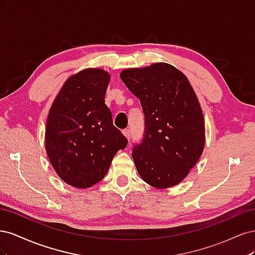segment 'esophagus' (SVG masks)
<instances>
[{"mask_svg":"<svg viewBox=\"0 0 255 255\" xmlns=\"http://www.w3.org/2000/svg\"><path fill=\"white\" fill-rule=\"evenodd\" d=\"M122 133H123V135H125L128 139H129L130 138V132H129V129L128 128H125L122 130Z\"/></svg>","mask_w":255,"mask_h":255,"instance_id":"obj_1","label":"esophagus"}]
</instances>
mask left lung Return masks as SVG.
Segmentation results:
<instances>
[{"label":"left lung","mask_w":255,"mask_h":255,"mask_svg":"<svg viewBox=\"0 0 255 255\" xmlns=\"http://www.w3.org/2000/svg\"><path fill=\"white\" fill-rule=\"evenodd\" d=\"M122 82L140 100L144 132L133 146L141 179L156 188L179 184L203 152L204 118L187 78L171 65L158 63L127 69Z\"/></svg>","instance_id":"left-lung-1"}]
</instances>
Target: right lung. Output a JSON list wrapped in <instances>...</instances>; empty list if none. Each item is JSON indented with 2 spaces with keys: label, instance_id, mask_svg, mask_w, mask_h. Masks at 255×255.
<instances>
[{
  "label": "right lung",
  "instance_id": "right-lung-1",
  "mask_svg": "<svg viewBox=\"0 0 255 255\" xmlns=\"http://www.w3.org/2000/svg\"><path fill=\"white\" fill-rule=\"evenodd\" d=\"M110 75L86 69L69 78L47 120L45 150L59 177L76 188H87L107 173L127 137L113 123L105 104Z\"/></svg>",
  "mask_w": 255,
  "mask_h": 255
}]
</instances>
